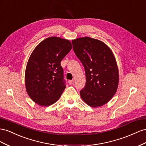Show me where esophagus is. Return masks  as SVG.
<instances>
[{"instance_id": "esophagus-1", "label": "esophagus", "mask_w": 146, "mask_h": 146, "mask_svg": "<svg viewBox=\"0 0 146 146\" xmlns=\"http://www.w3.org/2000/svg\"><path fill=\"white\" fill-rule=\"evenodd\" d=\"M68 83H69V84L72 85V84H73L74 83V81H73V80H70V81H68Z\"/></svg>"}]
</instances>
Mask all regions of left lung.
<instances>
[{"instance_id":"left-lung-1","label":"left lung","mask_w":146,"mask_h":146,"mask_svg":"<svg viewBox=\"0 0 146 146\" xmlns=\"http://www.w3.org/2000/svg\"><path fill=\"white\" fill-rule=\"evenodd\" d=\"M72 44L85 69L86 83L80 91L81 98L92 108L105 105L119 85V70L113 52L103 41L90 37L73 40Z\"/></svg>"}]
</instances>
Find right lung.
<instances>
[{
    "mask_svg": "<svg viewBox=\"0 0 146 146\" xmlns=\"http://www.w3.org/2000/svg\"><path fill=\"white\" fill-rule=\"evenodd\" d=\"M72 48L69 40L51 36L32 52L25 72V85L29 96L37 105L49 106L61 97L65 85L60 62Z\"/></svg>",
    "mask_w": 146,
    "mask_h": 146,
    "instance_id": "1",
    "label": "right lung"
}]
</instances>
